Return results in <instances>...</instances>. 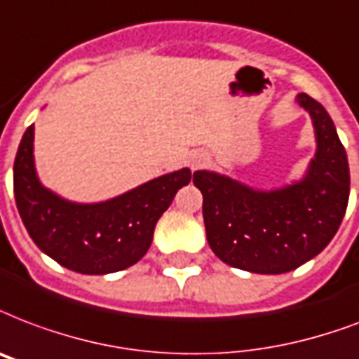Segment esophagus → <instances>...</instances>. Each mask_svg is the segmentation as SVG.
<instances>
[{
  "mask_svg": "<svg viewBox=\"0 0 359 359\" xmlns=\"http://www.w3.org/2000/svg\"><path fill=\"white\" fill-rule=\"evenodd\" d=\"M207 160H209V158H207V154H194L190 158V168L199 169L201 165H205V163H207Z\"/></svg>",
  "mask_w": 359,
  "mask_h": 359,
  "instance_id": "esophagus-1",
  "label": "esophagus"
}]
</instances>
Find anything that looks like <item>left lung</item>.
Returning <instances> with one entry per match:
<instances>
[{"instance_id":"8db88e82","label":"left lung","mask_w":359,"mask_h":359,"mask_svg":"<svg viewBox=\"0 0 359 359\" xmlns=\"http://www.w3.org/2000/svg\"><path fill=\"white\" fill-rule=\"evenodd\" d=\"M297 103L311 114L318 143L305 179L259 191L210 171L194 173L209 246L231 267L259 275L297 269L330 245L343 222L350 196L344 147L318 101L299 94Z\"/></svg>"}]
</instances>
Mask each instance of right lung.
Masks as SVG:
<instances>
[{
    "instance_id": "right-lung-1",
    "label": "right lung",
    "mask_w": 359,
    "mask_h": 359,
    "mask_svg": "<svg viewBox=\"0 0 359 359\" xmlns=\"http://www.w3.org/2000/svg\"><path fill=\"white\" fill-rule=\"evenodd\" d=\"M13 171L16 207L29 237L46 256L82 275L137 264L150 248L156 222L191 179L190 169H180L103 203H71L35 175L34 126L22 137Z\"/></svg>"
}]
</instances>
